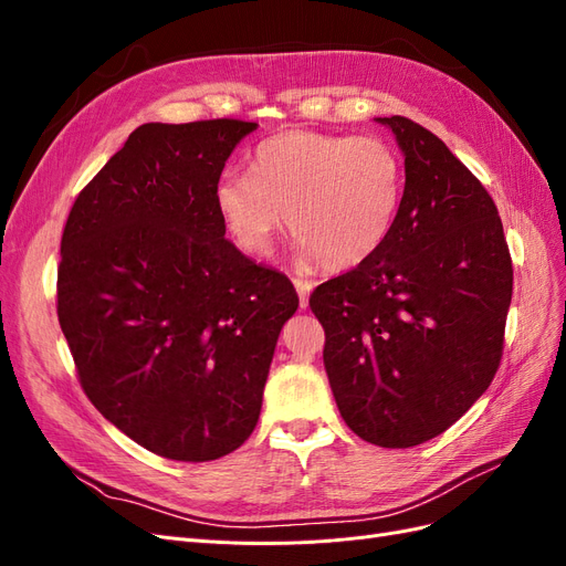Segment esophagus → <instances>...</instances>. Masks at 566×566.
Wrapping results in <instances>:
<instances>
[{
    "instance_id": "obj_1",
    "label": "esophagus",
    "mask_w": 566,
    "mask_h": 566,
    "mask_svg": "<svg viewBox=\"0 0 566 566\" xmlns=\"http://www.w3.org/2000/svg\"><path fill=\"white\" fill-rule=\"evenodd\" d=\"M295 287H297V295H300V306L304 310V306L310 304V295H312V290H314V283L295 279Z\"/></svg>"
}]
</instances>
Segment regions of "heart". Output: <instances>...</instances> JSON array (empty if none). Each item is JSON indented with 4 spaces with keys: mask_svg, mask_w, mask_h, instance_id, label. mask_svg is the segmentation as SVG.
I'll return each instance as SVG.
<instances>
[{
    "mask_svg": "<svg viewBox=\"0 0 566 566\" xmlns=\"http://www.w3.org/2000/svg\"><path fill=\"white\" fill-rule=\"evenodd\" d=\"M403 202V160L382 136L283 132L229 169L214 205L235 245L266 256L287 229L302 266L347 271L382 248Z\"/></svg>",
    "mask_w": 566,
    "mask_h": 566,
    "instance_id": "b5f03b06",
    "label": "heart"
}]
</instances>
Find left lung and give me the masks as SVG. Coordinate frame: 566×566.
I'll use <instances>...</instances> for the list:
<instances>
[{"label": "left lung", "mask_w": 566, "mask_h": 566, "mask_svg": "<svg viewBox=\"0 0 566 566\" xmlns=\"http://www.w3.org/2000/svg\"><path fill=\"white\" fill-rule=\"evenodd\" d=\"M403 153V202L370 260L310 306L339 416L364 441L408 449L468 413L503 356L512 260L486 188L430 129L378 117Z\"/></svg>", "instance_id": "1"}]
</instances>
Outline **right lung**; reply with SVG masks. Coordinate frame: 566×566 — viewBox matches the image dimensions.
Here are the masks:
<instances>
[{
  "mask_svg": "<svg viewBox=\"0 0 566 566\" xmlns=\"http://www.w3.org/2000/svg\"><path fill=\"white\" fill-rule=\"evenodd\" d=\"M254 123H148L82 188L61 238L59 323L80 385L169 460L235 451L262 410L293 283L227 241L214 186Z\"/></svg>",
  "mask_w": 566,
  "mask_h": 566,
  "instance_id": "obj_1",
  "label": "right lung"
}]
</instances>
